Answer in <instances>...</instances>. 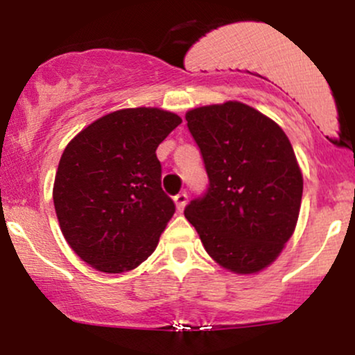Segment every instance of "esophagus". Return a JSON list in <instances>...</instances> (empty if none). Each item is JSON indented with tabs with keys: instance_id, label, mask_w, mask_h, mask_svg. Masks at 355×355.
<instances>
[{
	"instance_id": "1",
	"label": "esophagus",
	"mask_w": 355,
	"mask_h": 355,
	"mask_svg": "<svg viewBox=\"0 0 355 355\" xmlns=\"http://www.w3.org/2000/svg\"><path fill=\"white\" fill-rule=\"evenodd\" d=\"M175 205H177V210L178 211H182L183 209H185V205H187V200H189V197H187V193L185 191H182V193H178V195H175Z\"/></svg>"
}]
</instances>
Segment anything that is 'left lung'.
Segmentation results:
<instances>
[{
    "label": "left lung",
    "instance_id": "1",
    "mask_svg": "<svg viewBox=\"0 0 355 355\" xmlns=\"http://www.w3.org/2000/svg\"><path fill=\"white\" fill-rule=\"evenodd\" d=\"M209 175L185 217L203 247L237 274L262 270L282 252L299 218L304 180L291 141L270 118L240 101L185 115Z\"/></svg>",
    "mask_w": 355,
    "mask_h": 355
}]
</instances>
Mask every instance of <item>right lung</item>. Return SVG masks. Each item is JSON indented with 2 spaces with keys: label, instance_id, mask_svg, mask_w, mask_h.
<instances>
[{
  "label": "right lung",
  "instance_id": "obj_1",
  "mask_svg": "<svg viewBox=\"0 0 355 355\" xmlns=\"http://www.w3.org/2000/svg\"><path fill=\"white\" fill-rule=\"evenodd\" d=\"M182 123L158 108H126L93 121L64 148L53 202L78 257L107 274L148 259L175 214L162 190L157 148Z\"/></svg>",
  "mask_w": 355,
  "mask_h": 355
}]
</instances>
